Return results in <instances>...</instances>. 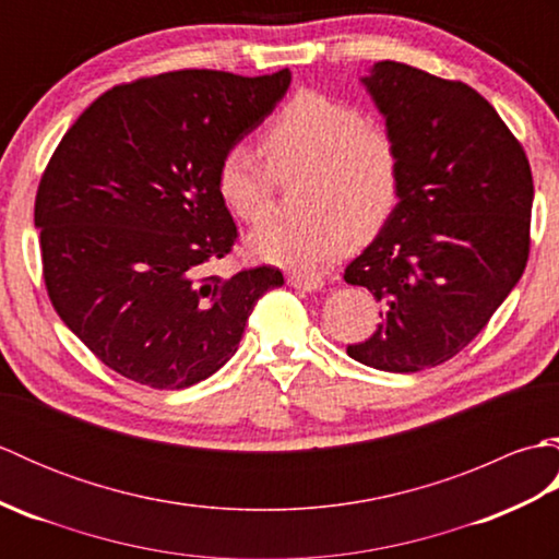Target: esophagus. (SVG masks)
<instances>
[{"label": "esophagus", "instance_id": "esophagus-1", "mask_svg": "<svg viewBox=\"0 0 559 559\" xmlns=\"http://www.w3.org/2000/svg\"><path fill=\"white\" fill-rule=\"evenodd\" d=\"M288 286L298 288V290H307V293H317L324 288V278L322 276H305V273H293V276H288Z\"/></svg>", "mask_w": 559, "mask_h": 559}]
</instances>
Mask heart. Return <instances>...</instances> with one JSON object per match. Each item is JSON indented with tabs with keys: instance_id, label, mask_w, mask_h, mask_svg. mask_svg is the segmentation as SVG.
<instances>
[{
	"instance_id": "1",
	"label": "heart",
	"mask_w": 559,
	"mask_h": 559,
	"mask_svg": "<svg viewBox=\"0 0 559 559\" xmlns=\"http://www.w3.org/2000/svg\"><path fill=\"white\" fill-rule=\"evenodd\" d=\"M269 168L247 146H233L218 165V192L247 223L264 221L278 180L310 175L300 221H273L249 233L254 257L293 271H324L384 228L399 204L401 153L384 127L365 122L353 105L305 91L264 134Z\"/></svg>"
}]
</instances>
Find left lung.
Instances as JSON below:
<instances>
[{
  "label": "left lung",
  "instance_id": "8db88e82",
  "mask_svg": "<svg viewBox=\"0 0 559 559\" xmlns=\"http://www.w3.org/2000/svg\"><path fill=\"white\" fill-rule=\"evenodd\" d=\"M401 153L399 204L343 278L384 302L348 355L384 372L454 358L526 269L533 177L519 141L478 91L401 62L360 76Z\"/></svg>",
  "mask_w": 559,
  "mask_h": 559
}]
</instances>
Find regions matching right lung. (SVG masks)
<instances>
[{
  "label": "right lung",
  "mask_w": 559,
  "mask_h": 559,
  "mask_svg": "<svg viewBox=\"0 0 559 559\" xmlns=\"http://www.w3.org/2000/svg\"><path fill=\"white\" fill-rule=\"evenodd\" d=\"M290 71L182 69L93 100L59 141L35 197L45 286L57 314L127 379L185 389L240 346L273 266L201 276L237 228L218 165L276 110Z\"/></svg>",
  "instance_id": "obj_1"
}]
</instances>
